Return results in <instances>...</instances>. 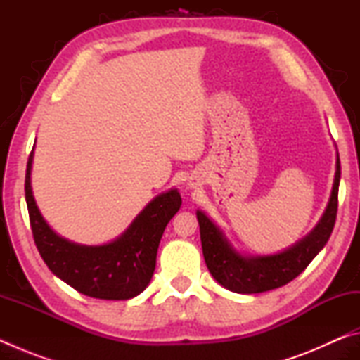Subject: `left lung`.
<instances>
[{"label": "left lung", "instance_id": "obj_1", "mask_svg": "<svg viewBox=\"0 0 360 360\" xmlns=\"http://www.w3.org/2000/svg\"><path fill=\"white\" fill-rule=\"evenodd\" d=\"M340 176V157L337 154V172L330 200L321 221L307 238L279 254L245 257L230 246L219 227L202 211H197L203 257L212 278L225 289L238 294H259L281 288L295 279L330 238L338 210Z\"/></svg>", "mask_w": 360, "mask_h": 360}]
</instances>
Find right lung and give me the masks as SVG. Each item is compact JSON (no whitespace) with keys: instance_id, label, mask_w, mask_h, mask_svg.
I'll return each mask as SVG.
<instances>
[{"instance_id":"1","label":"right lung","mask_w":360,"mask_h":360,"mask_svg":"<svg viewBox=\"0 0 360 360\" xmlns=\"http://www.w3.org/2000/svg\"><path fill=\"white\" fill-rule=\"evenodd\" d=\"M33 150L25 174V200L34 245L53 275L84 295L103 300H129L148 288L155 270L163 230L181 208L176 188L155 197L122 236L103 246L76 245L49 227L32 192Z\"/></svg>"}]
</instances>
